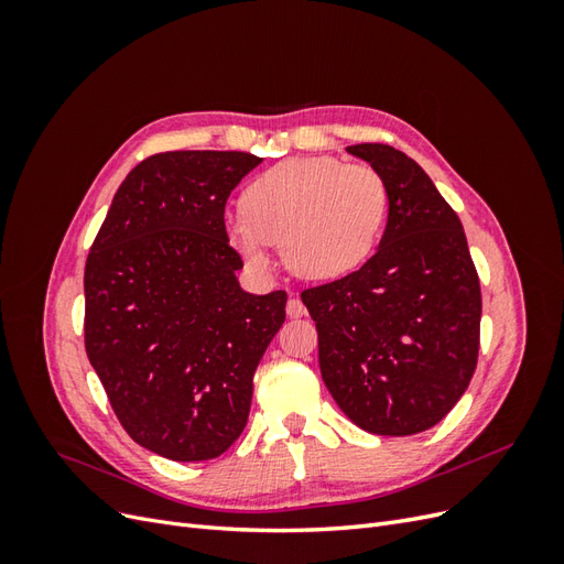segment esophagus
Listing matches in <instances>:
<instances>
[{
    "mask_svg": "<svg viewBox=\"0 0 564 564\" xmlns=\"http://www.w3.org/2000/svg\"><path fill=\"white\" fill-rule=\"evenodd\" d=\"M286 315L289 317L305 315V305H303V301L299 296H289V301H286Z\"/></svg>",
    "mask_w": 564,
    "mask_h": 564,
    "instance_id": "obj_1",
    "label": "esophagus"
}]
</instances>
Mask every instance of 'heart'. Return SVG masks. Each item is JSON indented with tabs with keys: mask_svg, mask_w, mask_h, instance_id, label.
Wrapping results in <instances>:
<instances>
[{
	"mask_svg": "<svg viewBox=\"0 0 564 564\" xmlns=\"http://www.w3.org/2000/svg\"><path fill=\"white\" fill-rule=\"evenodd\" d=\"M388 191L369 164L336 158L284 160L256 176L228 240L253 268L268 265V245H282L286 265L308 280H336L377 249Z\"/></svg>",
	"mask_w": 564,
	"mask_h": 564,
	"instance_id": "obj_1",
	"label": "heart"
}]
</instances>
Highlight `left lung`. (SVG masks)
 <instances>
[{
	"mask_svg": "<svg viewBox=\"0 0 564 564\" xmlns=\"http://www.w3.org/2000/svg\"><path fill=\"white\" fill-rule=\"evenodd\" d=\"M381 174L388 226L350 275L303 289L322 381L373 435H416L464 395L480 352L482 294L466 232L429 174L383 143L348 148Z\"/></svg>",
	"mask_w": 564,
	"mask_h": 564,
	"instance_id": "obj_1",
	"label": "left lung"
}]
</instances>
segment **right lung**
<instances>
[{
	"mask_svg": "<svg viewBox=\"0 0 564 564\" xmlns=\"http://www.w3.org/2000/svg\"><path fill=\"white\" fill-rule=\"evenodd\" d=\"M263 160L174 150L135 164L84 268V348L133 442L207 460L242 435L286 292L247 294L226 202Z\"/></svg>",
	"mask_w": 564,
	"mask_h": 564,
	"instance_id": "right-lung-1",
	"label": "right lung"
}]
</instances>
